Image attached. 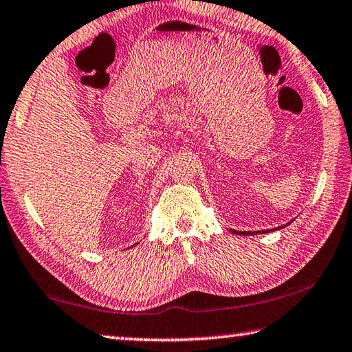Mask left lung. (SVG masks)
<instances>
[{"label": "left lung", "mask_w": 352, "mask_h": 352, "mask_svg": "<svg viewBox=\"0 0 352 352\" xmlns=\"http://www.w3.org/2000/svg\"><path fill=\"white\" fill-rule=\"evenodd\" d=\"M281 227H285V226H281ZM281 227H280V229H281ZM270 230H272V229H270ZM270 230H263V232H238V230H232V232L235 233V235H255V233H267Z\"/></svg>", "instance_id": "8db88e82"}]
</instances>
